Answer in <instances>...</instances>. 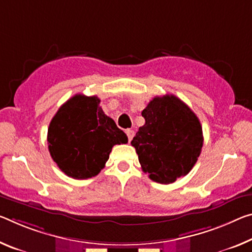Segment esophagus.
Returning <instances> with one entry per match:
<instances>
[{
    "mask_svg": "<svg viewBox=\"0 0 252 252\" xmlns=\"http://www.w3.org/2000/svg\"><path fill=\"white\" fill-rule=\"evenodd\" d=\"M126 133L127 135V139H129V142L132 140V138L134 137V131L132 129H127L126 130Z\"/></svg>",
    "mask_w": 252,
    "mask_h": 252,
    "instance_id": "obj_1",
    "label": "esophagus"
}]
</instances>
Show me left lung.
I'll return each instance as SVG.
<instances>
[{
  "instance_id": "left-lung-1",
  "label": "left lung",
  "mask_w": 252,
  "mask_h": 252,
  "mask_svg": "<svg viewBox=\"0 0 252 252\" xmlns=\"http://www.w3.org/2000/svg\"><path fill=\"white\" fill-rule=\"evenodd\" d=\"M146 123L131 145L151 181L174 183L193 168L203 147L196 114L175 95L156 96L142 111Z\"/></svg>"
}]
</instances>
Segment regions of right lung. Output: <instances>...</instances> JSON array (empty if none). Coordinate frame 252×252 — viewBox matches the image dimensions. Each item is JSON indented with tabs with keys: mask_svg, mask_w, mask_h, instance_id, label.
<instances>
[{
	"mask_svg": "<svg viewBox=\"0 0 252 252\" xmlns=\"http://www.w3.org/2000/svg\"><path fill=\"white\" fill-rule=\"evenodd\" d=\"M97 96L76 94L59 107L48 127V149L63 173L76 179L96 176L112 148L126 134L103 112Z\"/></svg>",
	"mask_w": 252,
	"mask_h": 252,
	"instance_id": "1",
	"label": "right lung"
}]
</instances>
